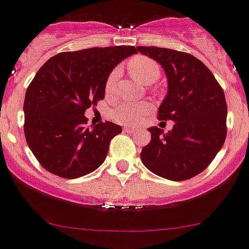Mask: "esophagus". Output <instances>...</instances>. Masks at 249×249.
<instances>
[{"label": "esophagus", "mask_w": 249, "mask_h": 249, "mask_svg": "<svg viewBox=\"0 0 249 249\" xmlns=\"http://www.w3.org/2000/svg\"><path fill=\"white\" fill-rule=\"evenodd\" d=\"M124 131H126V132L134 131V126H131V125H125V126H124Z\"/></svg>", "instance_id": "obj_1"}]
</instances>
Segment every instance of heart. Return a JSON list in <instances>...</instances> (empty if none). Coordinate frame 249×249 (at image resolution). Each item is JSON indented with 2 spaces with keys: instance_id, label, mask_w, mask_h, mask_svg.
Returning a JSON list of instances; mask_svg holds the SVG:
<instances>
[{
  "instance_id": "1",
  "label": "heart",
  "mask_w": 249,
  "mask_h": 249,
  "mask_svg": "<svg viewBox=\"0 0 249 249\" xmlns=\"http://www.w3.org/2000/svg\"><path fill=\"white\" fill-rule=\"evenodd\" d=\"M129 71L134 78L140 80L143 84H153L158 80L160 76V67L156 60L151 59L144 55H136L129 62ZM119 71L114 69L109 74L107 80V90L114 86L117 81ZM149 105L147 102H129V101H123L118 103L112 109L110 114L112 118L118 123H125V124H131L137 122L142 114L148 110Z\"/></svg>"
}]
</instances>
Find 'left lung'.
<instances>
[{"label":"left lung","mask_w":249,"mask_h":249,"mask_svg":"<svg viewBox=\"0 0 249 249\" xmlns=\"http://www.w3.org/2000/svg\"><path fill=\"white\" fill-rule=\"evenodd\" d=\"M137 50L163 68L168 92L158 118L174 122L168 132L148 127L151 142L140 154L142 163L171 181L194 178L212 163L225 142L228 107L223 89L192 54L161 47L137 46Z\"/></svg>","instance_id":"left-lung-1"}]
</instances>
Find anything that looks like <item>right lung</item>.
I'll list each match as a JSON object with an SVG mask.
<instances>
[{
  "label": "right lung",
  "instance_id": "obj_1",
  "mask_svg": "<svg viewBox=\"0 0 249 249\" xmlns=\"http://www.w3.org/2000/svg\"><path fill=\"white\" fill-rule=\"evenodd\" d=\"M134 46L63 52L46 62L24 100V134L47 171L66 178L88 175L105 161L110 140L123 131L112 122L86 126V109L105 98L109 74Z\"/></svg>",
  "mask_w": 249,
  "mask_h": 249
}]
</instances>
